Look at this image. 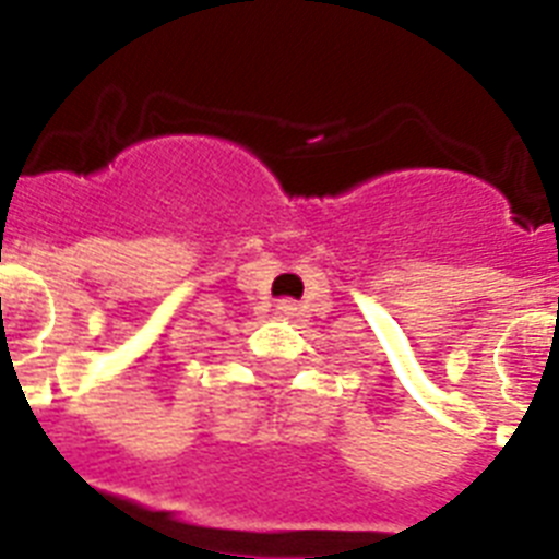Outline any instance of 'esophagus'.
I'll return each mask as SVG.
<instances>
[{
    "mask_svg": "<svg viewBox=\"0 0 559 559\" xmlns=\"http://www.w3.org/2000/svg\"><path fill=\"white\" fill-rule=\"evenodd\" d=\"M278 316H284V319H293V316H298L296 301H278Z\"/></svg>",
    "mask_w": 559,
    "mask_h": 559,
    "instance_id": "1",
    "label": "esophagus"
}]
</instances>
